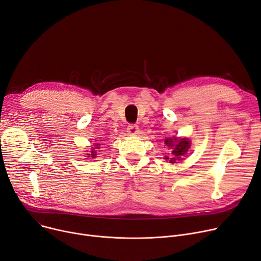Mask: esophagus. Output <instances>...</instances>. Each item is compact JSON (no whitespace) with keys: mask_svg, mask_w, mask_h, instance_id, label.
<instances>
[{"mask_svg":"<svg viewBox=\"0 0 261 261\" xmlns=\"http://www.w3.org/2000/svg\"><path fill=\"white\" fill-rule=\"evenodd\" d=\"M126 130H127V134L129 135H137L138 132H139V127H138V125L136 124H129Z\"/></svg>","mask_w":261,"mask_h":261,"instance_id":"34e87169","label":"esophagus"}]
</instances>
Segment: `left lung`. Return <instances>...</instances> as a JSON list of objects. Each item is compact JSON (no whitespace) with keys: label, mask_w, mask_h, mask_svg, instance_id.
<instances>
[{"label":"left lung","mask_w":261,"mask_h":261,"mask_svg":"<svg viewBox=\"0 0 261 261\" xmlns=\"http://www.w3.org/2000/svg\"><path fill=\"white\" fill-rule=\"evenodd\" d=\"M164 143L170 146V147H174V150L172 151V154L175 156L173 158H170L165 156V160H170L171 163H175V161L178 159L180 160L181 157L185 156L187 154V151L190 148V141L187 139V138H183V139L178 140L177 138H170V139H165Z\"/></svg>","instance_id":"obj_1"}]
</instances>
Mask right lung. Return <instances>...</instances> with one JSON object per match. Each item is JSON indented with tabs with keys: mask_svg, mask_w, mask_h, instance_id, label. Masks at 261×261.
<instances>
[{
	"mask_svg": "<svg viewBox=\"0 0 261 261\" xmlns=\"http://www.w3.org/2000/svg\"><path fill=\"white\" fill-rule=\"evenodd\" d=\"M90 152H91V157L95 158V157H96V151H95V150H91Z\"/></svg>",
	"mask_w": 261,
	"mask_h": 261,
	"instance_id": "obj_1",
	"label": "right lung"
}]
</instances>
